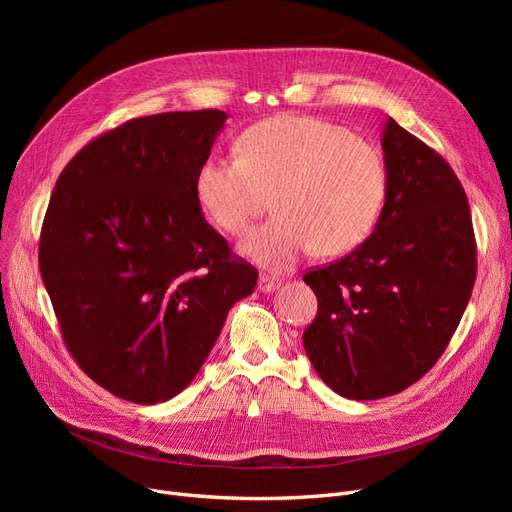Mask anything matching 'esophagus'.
<instances>
[{
  "mask_svg": "<svg viewBox=\"0 0 512 512\" xmlns=\"http://www.w3.org/2000/svg\"><path fill=\"white\" fill-rule=\"evenodd\" d=\"M280 284H282V280H280V278L261 274V276H259V284H257V288H259L261 292H274L276 288H280Z\"/></svg>",
  "mask_w": 512,
  "mask_h": 512,
  "instance_id": "1",
  "label": "esophagus"
}]
</instances>
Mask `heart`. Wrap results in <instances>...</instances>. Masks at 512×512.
Masks as SVG:
<instances>
[{
	"label": "heart",
	"instance_id": "heart-1",
	"mask_svg": "<svg viewBox=\"0 0 512 512\" xmlns=\"http://www.w3.org/2000/svg\"><path fill=\"white\" fill-rule=\"evenodd\" d=\"M236 157H209L195 191L207 218L228 234L245 232L272 205L274 218L242 240L261 265L286 270L299 257L359 247L380 218L386 168L380 151L344 126L276 116L236 139Z\"/></svg>",
	"mask_w": 512,
	"mask_h": 512
}]
</instances>
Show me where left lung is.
<instances>
[{"mask_svg": "<svg viewBox=\"0 0 512 512\" xmlns=\"http://www.w3.org/2000/svg\"><path fill=\"white\" fill-rule=\"evenodd\" d=\"M386 203L371 236L303 280L317 315L305 351L334 392L398 394L436 365L459 328L477 274L465 188L448 161L388 118Z\"/></svg>", "mask_w": 512, "mask_h": 512, "instance_id": "obj_1", "label": "left lung"}]
</instances>
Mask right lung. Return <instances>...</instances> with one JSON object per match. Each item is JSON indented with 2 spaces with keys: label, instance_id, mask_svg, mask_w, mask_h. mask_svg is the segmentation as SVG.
Wrapping results in <instances>:
<instances>
[{
  "label": "right lung",
  "instance_id": "right-lung-1",
  "mask_svg": "<svg viewBox=\"0 0 512 512\" xmlns=\"http://www.w3.org/2000/svg\"><path fill=\"white\" fill-rule=\"evenodd\" d=\"M226 114L128 120L53 188L39 270L64 344L112 394L155 405L193 382L257 270L203 218L195 180Z\"/></svg>",
  "mask_w": 512,
  "mask_h": 512
}]
</instances>
